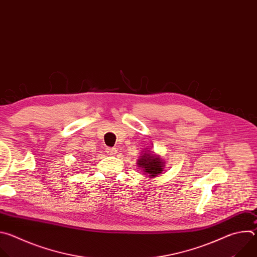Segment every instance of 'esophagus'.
I'll return each instance as SVG.
<instances>
[{
    "label": "esophagus",
    "mask_w": 257,
    "mask_h": 257,
    "mask_svg": "<svg viewBox=\"0 0 257 257\" xmlns=\"http://www.w3.org/2000/svg\"><path fill=\"white\" fill-rule=\"evenodd\" d=\"M105 152L107 155H116V153H117V151L115 149H106Z\"/></svg>",
    "instance_id": "obj_1"
}]
</instances>
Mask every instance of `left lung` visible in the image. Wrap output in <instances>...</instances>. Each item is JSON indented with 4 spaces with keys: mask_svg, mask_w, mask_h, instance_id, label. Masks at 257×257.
I'll use <instances>...</instances> for the list:
<instances>
[{
    "mask_svg": "<svg viewBox=\"0 0 257 257\" xmlns=\"http://www.w3.org/2000/svg\"><path fill=\"white\" fill-rule=\"evenodd\" d=\"M141 154L142 156L137 161V165L138 167L143 169L146 175H149L151 178H154L162 174L165 166L162 158L155 154H151L149 151L141 152Z\"/></svg>",
    "mask_w": 257,
    "mask_h": 257,
    "instance_id": "obj_1",
    "label": "left lung"
}]
</instances>
